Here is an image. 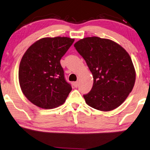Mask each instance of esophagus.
I'll return each instance as SVG.
<instances>
[{
  "mask_svg": "<svg viewBox=\"0 0 150 150\" xmlns=\"http://www.w3.org/2000/svg\"><path fill=\"white\" fill-rule=\"evenodd\" d=\"M73 86H74V87L77 88V87H78V85H79V82H78V81L73 82Z\"/></svg>",
  "mask_w": 150,
  "mask_h": 150,
  "instance_id": "esophagus-1",
  "label": "esophagus"
}]
</instances>
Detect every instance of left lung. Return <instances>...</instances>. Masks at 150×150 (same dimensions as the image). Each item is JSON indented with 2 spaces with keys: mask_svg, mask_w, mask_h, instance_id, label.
Here are the masks:
<instances>
[{
  "mask_svg": "<svg viewBox=\"0 0 150 150\" xmlns=\"http://www.w3.org/2000/svg\"><path fill=\"white\" fill-rule=\"evenodd\" d=\"M92 72V90L83 96L95 109L110 111L121 105L133 88L136 73L127 52L113 41L88 37L74 44Z\"/></svg>",
  "mask_w": 150,
  "mask_h": 150,
  "instance_id": "8db88e82",
  "label": "left lung"
}]
</instances>
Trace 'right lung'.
<instances>
[{"instance_id":"obj_1","label":"right lung","mask_w":150,"mask_h":150,"mask_svg":"<svg viewBox=\"0 0 150 150\" xmlns=\"http://www.w3.org/2000/svg\"><path fill=\"white\" fill-rule=\"evenodd\" d=\"M74 42L67 37L44 38L29 47L21 60L19 81L23 94L45 109L65 102L72 88L64 77L60 60Z\"/></svg>"}]
</instances>
